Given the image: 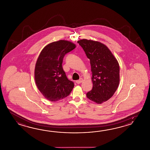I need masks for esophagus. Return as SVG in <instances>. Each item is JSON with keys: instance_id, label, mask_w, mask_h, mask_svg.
Here are the masks:
<instances>
[{"instance_id": "obj_1", "label": "esophagus", "mask_w": 150, "mask_h": 150, "mask_svg": "<svg viewBox=\"0 0 150 150\" xmlns=\"http://www.w3.org/2000/svg\"><path fill=\"white\" fill-rule=\"evenodd\" d=\"M83 80L82 78H80L79 80H76V83H78V84H79L80 83H82L83 82Z\"/></svg>"}]
</instances>
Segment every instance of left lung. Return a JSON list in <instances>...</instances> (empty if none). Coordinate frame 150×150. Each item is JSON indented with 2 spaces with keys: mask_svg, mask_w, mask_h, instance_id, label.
Masks as SVG:
<instances>
[{
  "mask_svg": "<svg viewBox=\"0 0 150 150\" xmlns=\"http://www.w3.org/2000/svg\"><path fill=\"white\" fill-rule=\"evenodd\" d=\"M90 60L93 88L87 93L88 99L101 104L110 99L118 88L120 67L118 62L105 45L83 39L77 42Z\"/></svg>",
  "mask_w": 150,
  "mask_h": 150,
  "instance_id": "8db88e82",
  "label": "left lung"
}]
</instances>
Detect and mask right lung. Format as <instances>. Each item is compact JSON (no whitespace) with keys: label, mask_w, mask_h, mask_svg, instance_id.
I'll return each mask as SVG.
<instances>
[{"label":"right lung","mask_w":150,"mask_h":150,"mask_svg":"<svg viewBox=\"0 0 150 150\" xmlns=\"http://www.w3.org/2000/svg\"><path fill=\"white\" fill-rule=\"evenodd\" d=\"M76 48L71 42H54L43 49L36 61L35 80L40 92L48 100L56 101L69 96L74 83L62 67L64 56Z\"/></svg>","instance_id":"1"}]
</instances>
